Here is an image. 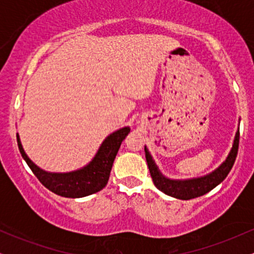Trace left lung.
Wrapping results in <instances>:
<instances>
[{
    "label": "left lung",
    "instance_id": "obj_1",
    "mask_svg": "<svg viewBox=\"0 0 254 254\" xmlns=\"http://www.w3.org/2000/svg\"><path fill=\"white\" fill-rule=\"evenodd\" d=\"M239 137H240V133H239L238 129L237 132H235L234 141H233L232 149H230L228 156L226 157V160L218 166L216 170L212 171L211 173L206 174V176L184 180L166 178L164 174L160 172L159 167H157L155 161L153 160V156L150 155L148 148L144 147L145 160H147L148 168H149L150 176L153 178L154 185H155L161 192L168 194V196L183 200L192 199V198L200 197L203 196V194L208 193V192L211 191L212 189L216 188L218 184L222 183L223 180L226 179V177L228 176L230 170H232L238 155Z\"/></svg>",
    "mask_w": 254,
    "mask_h": 254
}]
</instances>
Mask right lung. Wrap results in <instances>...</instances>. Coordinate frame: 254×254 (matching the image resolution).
Returning <instances> with one entry per match:
<instances>
[{"instance_id": "right-lung-1", "label": "right lung", "mask_w": 254, "mask_h": 254, "mask_svg": "<svg viewBox=\"0 0 254 254\" xmlns=\"http://www.w3.org/2000/svg\"><path fill=\"white\" fill-rule=\"evenodd\" d=\"M129 132L130 127H124L110 133L100 144L97 154L90 160L89 164L76 171L65 172V173L46 172L38 167L25 153L17 133L16 139L17 147H19L20 153L24 157L26 164L46 189H49L58 196L81 198L103 190L106 186L119 147Z\"/></svg>"}]
</instances>
